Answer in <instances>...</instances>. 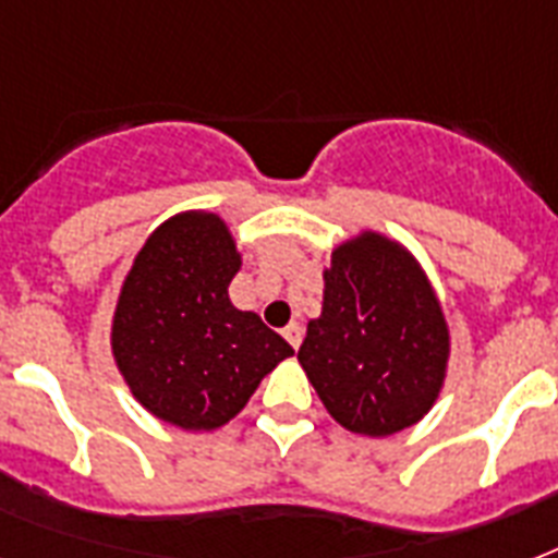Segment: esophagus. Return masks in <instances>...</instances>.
Returning a JSON list of instances; mask_svg holds the SVG:
<instances>
[{"mask_svg": "<svg viewBox=\"0 0 558 558\" xmlns=\"http://www.w3.org/2000/svg\"><path fill=\"white\" fill-rule=\"evenodd\" d=\"M283 339L289 341V344H292V348H301V339H304V327H301V324H289V327H283Z\"/></svg>", "mask_w": 558, "mask_h": 558, "instance_id": "esophagus-1", "label": "esophagus"}]
</instances>
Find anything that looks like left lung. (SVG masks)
I'll use <instances>...</instances> for the list:
<instances>
[{"label": "left lung", "instance_id": "1", "mask_svg": "<svg viewBox=\"0 0 558 558\" xmlns=\"http://www.w3.org/2000/svg\"><path fill=\"white\" fill-rule=\"evenodd\" d=\"M298 362L348 432L388 437L423 420L446 379L449 327L414 257L371 231L339 245Z\"/></svg>", "mask_w": 558, "mask_h": 558}]
</instances>
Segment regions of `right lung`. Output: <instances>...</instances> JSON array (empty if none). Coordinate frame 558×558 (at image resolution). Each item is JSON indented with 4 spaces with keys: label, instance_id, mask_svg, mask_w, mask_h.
Listing matches in <instances>:
<instances>
[{
    "label": "right lung",
    "instance_id": "add662e5",
    "mask_svg": "<svg viewBox=\"0 0 558 558\" xmlns=\"http://www.w3.org/2000/svg\"><path fill=\"white\" fill-rule=\"evenodd\" d=\"M240 254L217 214L191 210L150 234L126 275L112 353L133 397L185 432H210L245 408L295 350L231 304Z\"/></svg>",
    "mask_w": 558,
    "mask_h": 558
}]
</instances>
